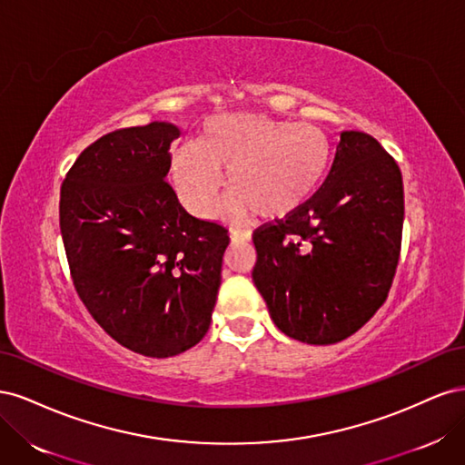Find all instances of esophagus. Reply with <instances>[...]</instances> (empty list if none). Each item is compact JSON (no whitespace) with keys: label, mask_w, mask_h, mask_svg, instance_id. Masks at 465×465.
Here are the masks:
<instances>
[{"label":"esophagus","mask_w":465,"mask_h":465,"mask_svg":"<svg viewBox=\"0 0 465 465\" xmlns=\"http://www.w3.org/2000/svg\"><path fill=\"white\" fill-rule=\"evenodd\" d=\"M231 242L232 244L252 242V234L250 232H242V231H231Z\"/></svg>","instance_id":"34e87169"}]
</instances>
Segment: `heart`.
I'll use <instances>...</instances> for the list:
<instances>
[{
  "label": "heart",
  "instance_id": "heart-1",
  "mask_svg": "<svg viewBox=\"0 0 465 465\" xmlns=\"http://www.w3.org/2000/svg\"><path fill=\"white\" fill-rule=\"evenodd\" d=\"M330 161V139L318 125L221 114L205 122L198 145L173 151L171 178L180 202L200 219L217 213L223 174H229L231 211L281 221L312 198Z\"/></svg>",
  "mask_w": 465,
  "mask_h": 465
}]
</instances>
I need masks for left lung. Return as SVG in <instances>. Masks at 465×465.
<instances>
[{"mask_svg": "<svg viewBox=\"0 0 465 465\" xmlns=\"http://www.w3.org/2000/svg\"><path fill=\"white\" fill-rule=\"evenodd\" d=\"M401 229L400 166L369 134L341 132L312 198L254 234L252 277L275 326L311 345L361 330L388 297Z\"/></svg>", "mask_w": 465, "mask_h": 465, "instance_id": "8db88e82", "label": "left lung"}]
</instances>
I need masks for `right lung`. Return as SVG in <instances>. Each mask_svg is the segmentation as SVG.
<instances>
[{
	"instance_id": "1",
	"label": "right lung",
	"mask_w": 465,
	"mask_h": 465,
	"mask_svg": "<svg viewBox=\"0 0 465 465\" xmlns=\"http://www.w3.org/2000/svg\"><path fill=\"white\" fill-rule=\"evenodd\" d=\"M171 122L103 135L60 192L74 285L101 328L134 353H184L209 330L229 234L192 217L166 182Z\"/></svg>"
}]
</instances>
